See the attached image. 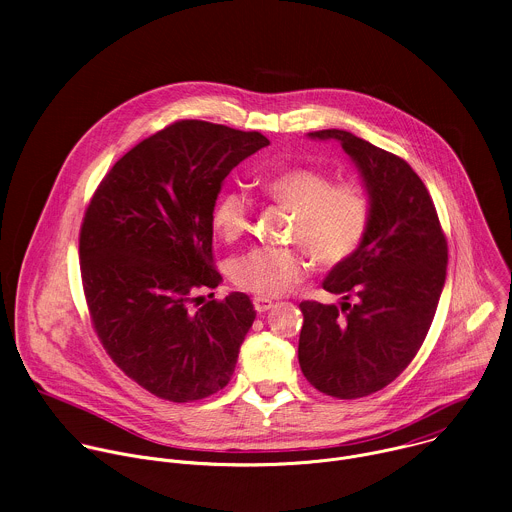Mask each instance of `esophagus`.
<instances>
[{
    "label": "esophagus",
    "instance_id": "esophagus-1",
    "mask_svg": "<svg viewBox=\"0 0 512 512\" xmlns=\"http://www.w3.org/2000/svg\"><path fill=\"white\" fill-rule=\"evenodd\" d=\"M253 308L261 314V312H267L273 308V302L269 298H261V296H255L253 298Z\"/></svg>",
    "mask_w": 512,
    "mask_h": 512
}]
</instances>
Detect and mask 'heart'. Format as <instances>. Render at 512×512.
Instances as JSON below:
<instances>
[{
    "instance_id": "1",
    "label": "heart",
    "mask_w": 512,
    "mask_h": 512,
    "mask_svg": "<svg viewBox=\"0 0 512 512\" xmlns=\"http://www.w3.org/2000/svg\"><path fill=\"white\" fill-rule=\"evenodd\" d=\"M261 190L279 206L294 212L287 239L298 247H253L229 263L231 281L261 298L287 294L312 271L309 249L320 265L348 261L371 229L373 202L356 182H334L314 168H291L259 180ZM253 202L241 190H227L212 208L214 233L237 241L251 229ZM305 247L302 248L301 245Z\"/></svg>"
}]
</instances>
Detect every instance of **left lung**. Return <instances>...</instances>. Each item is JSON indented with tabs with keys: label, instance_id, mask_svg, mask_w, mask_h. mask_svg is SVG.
Here are the masks:
<instances>
[{
	"label": "left lung",
	"instance_id": "1",
	"mask_svg": "<svg viewBox=\"0 0 512 512\" xmlns=\"http://www.w3.org/2000/svg\"><path fill=\"white\" fill-rule=\"evenodd\" d=\"M308 135L342 145L373 202L362 247L322 283L342 296V308L300 304L304 377L330 397L358 399L393 383L421 348L444 289L448 243L425 184L405 160L350 131Z\"/></svg>",
	"mask_w": 512,
	"mask_h": 512
}]
</instances>
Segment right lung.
Instances as JSON below:
<instances>
[{
	"label": "right lung",
	"mask_w": 512,
	"mask_h": 512,
	"mask_svg": "<svg viewBox=\"0 0 512 512\" xmlns=\"http://www.w3.org/2000/svg\"><path fill=\"white\" fill-rule=\"evenodd\" d=\"M265 145L259 131L176 121L117 160L89 202L79 257L93 328L117 367L160 399L198 401L233 377L255 320L249 296L190 304L223 281L212 263L223 180Z\"/></svg>",
	"instance_id": "obj_1"
}]
</instances>
